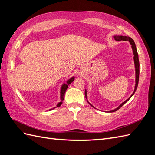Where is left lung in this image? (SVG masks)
Listing matches in <instances>:
<instances>
[{
  "label": "left lung",
  "instance_id": "left-lung-1",
  "mask_svg": "<svg viewBox=\"0 0 155 155\" xmlns=\"http://www.w3.org/2000/svg\"><path fill=\"white\" fill-rule=\"evenodd\" d=\"M114 39L116 41H128L129 42L130 45H131V48H132L133 50V60H134V67H135V86H134V90L131 96L128 98L127 100H126L125 101H124L123 103H121V104L117 107L116 109H114V110H112L110 111H107L108 112H115L116 110H118L120 108L123 106L126 102H127L129 100L130 98L132 97L134 94L135 93L136 91H137V88L138 87V81H139V74H140V63H139V59H138V54L137 52V46H136L135 43L134 42V41L130 38L129 37L127 36H123V35H114ZM85 97L87 99V101H88V103L89 104H90L93 108H96L94 107L92 104H91L90 103L88 102V100H87V89L85 90Z\"/></svg>",
  "mask_w": 155,
  "mask_h": 155
}]
</instances>
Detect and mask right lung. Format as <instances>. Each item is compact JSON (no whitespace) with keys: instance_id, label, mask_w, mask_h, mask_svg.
Masks as SVG:
<instances>
[{"instance_id":"add662e5","label":"right lung","mask_w":155,"mask_h":155,"mask_svg":"<svg viewBox=\"0 0 155 155\" xmlns=\"http://www.w3.org/2000/svg\"><path fill=\"white\" fill-rule=\"evenodd\" d=\"M74 79H75L74 76L72 77L71 78H70L69 79H68V80L66 81V83H63V85H61V90H60V99H61V101H60L59 103H58V104H57V105H56V107H60L61 105V104H63V101L64 97V93H65V92H66L67 89L68 88V85H70V84L74 80ZM56 107L52 108V109H49L48 110H51L54 109L55 108H56Z\"/></svg>"}]
</instances>
